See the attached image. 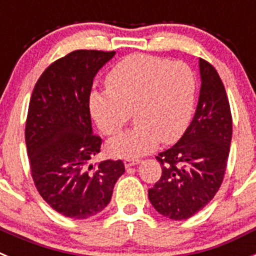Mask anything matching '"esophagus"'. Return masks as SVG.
Returning a JSON list of instances; mask_svg holds the SVG:
<instances>
[{
  "mask_svg": "<svg viewBox=\"0 0 256 256\" xmlns=\"http://www.w3.org/2000/svg\"><path fill=\"white\" fill-rule=\"evenodd\" d=\"M141 162L140 159H137V158H128V159L124 160V165H126V168H130V166H132V165H136V164H138V162Z\"/></svg>",
  "mask_w": 256,
  "mask_h": 256,
  "instance_id": "34e87169",
  "label": "esophagus"
}]
</instances>
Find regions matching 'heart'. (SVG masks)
Listing matches in <instances>:
<instances>
[{"mask_svg":"<svg viewBox=\"0 0 256 256\" xmlns=\"http://www.w3.org/2000/svg\"><path fill=\"white\" fill-rule=\"evenodd\" d=\"M106 87L90 96V112L101 132L119 133L132 112L137 123L110 141L112 155H142L160 140L173 144L186 132L198 92L196 76L186 62L144 54L126 56L108 72Z\"/></svg>","mask_w":256,"mask_h":256,"instance_id":"obj_1","label":"heart"}]
</instances>
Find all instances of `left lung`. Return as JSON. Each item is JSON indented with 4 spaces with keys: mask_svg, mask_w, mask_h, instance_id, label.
<instances>
[{
    "mask_svg": "<svg viewBox=\"0 0 256 256\" xmlns=\"http://www.w3.org/2000/svg\"><path fill=\"white\" fill-rule=\"evenodd\" d=\"M201 90L195 116L173 148L156 156L162 177L148 200L162 216L188 219L216 196L224 178L232 140V115L216 68L200 58Z\"/></svg>",
    "mask_w": 256,
    "mask_h": 256,
    "instance_id": "1",
    "label": "left lung"
}]
</instances>
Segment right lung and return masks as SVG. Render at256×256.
<instances>
[{
  "label": "right lung",
  "instance_id": "obj_1",
  "mask_svg": "<svg viewBox=\"0 0 256 256\" xmlns=\"http://www.w3.org/2000/svg\"><path fill=\"white\" fill-rule=\"evenodd\" d=\"M114 55L97 50L70 52L44 70L30 97L26 144L32 178L47 204L69 218L86 219L105 209L124 173L122 160L87 169L102 144L92 133V83Z\"/></svg>",
  "mask_w": 256,
  "mask_h": 256
}]
</instances>
